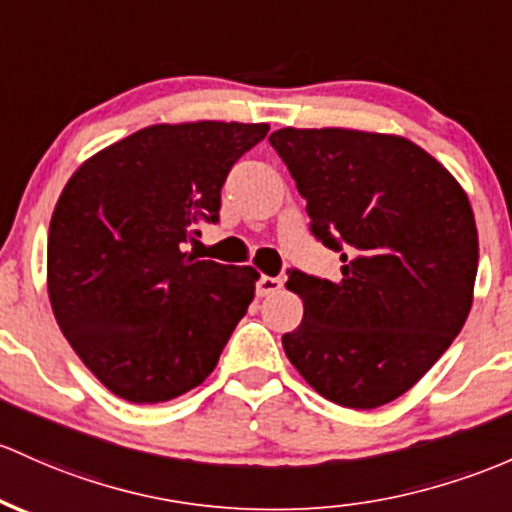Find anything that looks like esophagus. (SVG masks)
<instances>
[{
  "label": "esophagus",
  "mask_w": 512,
  "mask_h": 512,
  "mask_svg": "<svg viewBox=\"0 0 512 512\" xmlns=\"http://www.w3.org/2000/svg\"><path fill=\"white\" fill-rule=\"evenodd\" d=\"M282 286H284V282L279 277H260V279H257V296L277 294Z\"/></svg>",
  "instance_id": "34e87169"
}]
</instances>
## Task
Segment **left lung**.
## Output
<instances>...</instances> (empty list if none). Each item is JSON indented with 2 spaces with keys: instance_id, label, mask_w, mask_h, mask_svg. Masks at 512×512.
<instances>
[{
  "instance_id": "8db88e82",
  "label": "left lung",
  "mask_w": 512,
  "mask_h": 512,
  "mask_svg": "<svg viewBox=\"0 0 512 512\" xmlns=\"http://www.w3.org/2000/svg\"><path fill=\"white\" fill-rule=\"evenodd\" d=\"M306 199L311 233L342 279L291 269L303 320L289 362L320 396L379 408L403 396L462 330L474 299L479 233L464 189L406 138L350 128L269 136Z\"/></svg>"
}]
</instances>
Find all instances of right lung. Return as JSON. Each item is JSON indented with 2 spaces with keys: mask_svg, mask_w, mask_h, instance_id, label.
<instances>
[{
  "mask_svg": "<svg viewBox=\"0 0 512 512\" xmlns=\"http://www.w3.org/2000/svg\"><path fill=\"white\" fill-rule=\"evenodd\" d=\"M267 123H160L70 177L48 230V296L101 384L131 403L199 386L247 313L260 274L196 260L184 243L218 223L230 167Z\"/></svg>",
  "mask_w": 512,
  "mask_h": 512,
  "instance_id": "add662e5",
  "label": "right lung"
}]
</instances>
